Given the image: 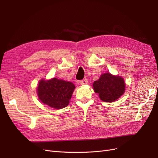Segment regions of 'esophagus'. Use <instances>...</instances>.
<instances>
[{"label":"esophagus","instance_id":"obj_1","mask_svg":"<svg viewBox=\"0 0 158 158\" xmlns=\"http://www.w3.org/2000/svg\"><path fill=\"white\" fill-rule=\"evenodd\" d=\"M88 84L87 79H84V80L80 81V84L81 85H85V84Z\"/></svg>","mask_w":158,"mask_h":158}]
</instances>
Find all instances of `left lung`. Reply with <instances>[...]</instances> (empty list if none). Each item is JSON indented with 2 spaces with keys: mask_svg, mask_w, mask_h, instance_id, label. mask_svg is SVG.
Here are the masks:
<instances>
[{
  "mask_svg": "<svg viewBox=\"0 0 158 158\" xmlns=\"http://www.w3.org/2000/svg\"><path fill=\"white\" fill-rule=\"evenodd\" d=\"M93 87L95 92L99 94L103 102H112L125 92V83L120 76L106 73L102 74L98 80L95 81Z\"/></svg>",
  "mask_w": 158,
  "mask_h": 158,
  "instance_id": "1",
  "label": "left lung"
}]
</instances>
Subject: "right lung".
<instances>
[{
  "label": "right lung",
  "instance_id": "add662e5",
  "mask_svg": "<svg viewBox=\"0 0 158 158\" xmlns=\"http://www.w3.org/2000/svg\"><path fill=\"white\" fill-rule=\"evenodd\" d=\"M74 85L70 82L52 78L41 80L37 87V94L44 103L55 109L66 107L72 97Z\"/></svg>",
  "mask_w": 158,
  "mask_h": 158
}]
</instances>
